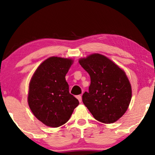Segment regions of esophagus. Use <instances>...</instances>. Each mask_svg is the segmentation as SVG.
I'll list each match as a JSON object with an SVG mask.
<instances>
[{"mask_svg":"<svg viewBox=\"0 0 155 155\" xmlns=\"http://www.w3.org/2000/svg\"><path fill=\"white\" fill-rule=\"evenodd\" d=\"M77 98L78 100V101L81 103V101H82V97H81V95H78L77 96Z\"/></svg>","mask_w":155,"mask_h":155,"instance_id":"34e87169","label":"esophagus"}]
</instances>
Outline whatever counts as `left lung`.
<instances>
[{
    "label": "left lung",
    "instance_id": "obj_1",
    "mask_svg": "<svg viewBox=\"0 0 155 155\" xmlns=\"http://www.w3.org/2000/svg\"><path fill=\"white\" fill-rule=\"evenodd\" d=\"M90 76L89 91L83 103L98 121L111 124L120 119L129 105L132 91L125 72L105 56L93 54L79 60Z\"/></svg>",
    "mask_w": 155,
    "mask_h": 155
}]
</instances>
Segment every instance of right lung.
Returning <instances> with one entry per match:
<instances>
[{
  "instance_id": "obj_1",
  "label": "right lung",
  "mask_w": 155,
  "mask_h": 155,
  "mask_svg": "<svg viewBox=\"0 0 155 155\" xmlns=\"http://www.w3.org/2000/svg\"><path fill=\"white\" fill-rule=\"evenodd\" d=\"M72 64V59L50 57L31 78L28 106L37 118L48 127H59L66 123L79 104L70 94L65 78Z\"/></svg>"
}]
</instances>
